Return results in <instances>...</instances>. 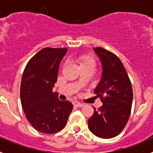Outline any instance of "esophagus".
Returning <instances> with one entry per match:
<instances>
[{
  "instance_id": "1",
  "label": "esophagus",
  "mask_w": 153,
  "mask_h": 153,
  "mask_svg": "<svg viewBox=\"0 0 153 153\" xmlns=\"http://www.w3.org/2000/svg\"><path fill=\"white\" fill-rule=\"evenodd\" d=\"M75 106H78V107H82V106H84V104H81V103H78V102H77V103H75Z\"/></svg>"
}]
</instances>
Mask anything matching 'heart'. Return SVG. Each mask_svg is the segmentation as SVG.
I'll return each instance as SVG.
<instances>
[{
    "mask_svg": "<svg viewBox=\"0 0 153 153\" xmlns=\"http://www.w3.org/2000/svg\"><path fill=\"white\" fill-rule=\"evenodd\" d=\"M77 62L79 64L81 69H94L95 67V61L92 57L89 55H84L81 56L76 59Z\"/></svg>",
    "mask_w": 153,
    "mask_h": 153,
    "instance_id": "heart-1",
    "label": "heart"
}]
</instances>
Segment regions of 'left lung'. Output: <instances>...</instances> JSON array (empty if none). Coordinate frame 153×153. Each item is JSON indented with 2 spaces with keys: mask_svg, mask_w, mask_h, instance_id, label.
Segmentation results:
<instances>
[{
  "mask_svg": "<svg viewBox=\"0 0 153 153\" xmlns=\"http://www.w3.org/2000/svg\"><path fill=\"white\" fill-rule=\"evenodd\" d=\"M102 66V74L94 89L100 97L102 106L88 120L91 132L101 138H112L124 129L132 107V85L121 60L104 48L93 49Z\"/></svg>",
  "mask_w": 153,
  "mask_h": 153,
  "instance_id": "obj_1",
  "label": "left lung"
}]
</instances>
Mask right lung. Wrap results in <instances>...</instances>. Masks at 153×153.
<instances>
[{"mask_svg": "<svg viewBox=\"0 0 153 153\" xmlns=\"http://www.w3.org/2000/svg\"><path fill=\"white\" fill-rule=\"evenodd\" d=\"M66 48H44L26 66L21 84L23 110L36 130L51 134L65 126L72 110V103L60 101L52 89L58 78Z\"/></svg>", "mask_w": 153, "mask_h": 153, "instance_id": "1", "label": "right lung"}]
</instances>
